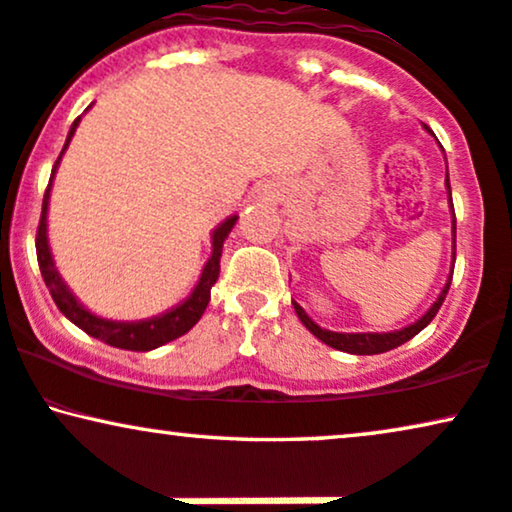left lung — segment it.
Here are the masks:
<instances>
[{"mask_svg": "<svg viewBox=\"0 0 512 512\" xmlns=\"http://www.w3.org/2000/svg\"><path fill=\"white\" fill-rule=\"evenodd\" d=\"M447 190H449V199H451L449 174H447ZM451 209H454V202H451ZM454 244H456V214H454ZM454 256H456V251H454ZM449 284H451V280L447 282V287L442 289V294L433 303V308H430L428 313L421 317V320L411 324V327H404L400 331H393V334H338V331L322 329L320 324H315L308 315H305V310L296 301H294V310H296L298 320L305 324V329H308L310 334H315L317 338H320L322 343L331 345V348L343 350V353H353V355H378V353H388V350L397 348V345L407 343L409 338H414L418 334V331L426 329L428 324L433 322V317L437 315V310L442 308L444 296H447V291H449Z\"/></svg>", "mask_w": 512, "mask_h": 512, "instance_id": "left-lung-1", "label": "left lung"}]
</instances>
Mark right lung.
Segmentation results:
<instances>
[{
	"label": "right lung",
	"mask_w": 512,
	"mask_h": 512,
	"mask_svg": "<svg viewBox=\"0 0 512 512\" xmlns=\"http://www.w3.org/2000/svg\"><path fill=\"white\" fill-rule=\"evenodd\" d=\"M79 119L82 117H77L75 122H72V129L68 134V141H65V145H63L61 155L65 152V148H68V143H70L72 134H75ZM58 162H61V157H58L56 164H53V174H56ZM53 174H51V181H53ZM51 181H49V185H46V192H44L42 216H39L35 247H37L39 270H42V277H44L46 287H49L53 303L58 305V310H61V313L68 317L72 324H77L79 329L86 331L89 336L98 338V341H105L108 345H115V348H122V350H136V353H145V350L159 348V345H164V343L174 341V338H178V336L188 334V331L199 322V317L204 315V310H207L209 298H211V287L216 284L218 270H221L223 242H225V237H228V232L232 230V225H235L237 216L225 218V221L214 230V254H211L207 265H204L197 287L192 289V294L185 298L181 305H176V308L167 310V313L150 317V320H141V322L103 320V317L89 313V310H86L84 305L70 294V289L65 287V282L61 280V275H58V270L53 268L49 240H46V209H49Z\"/></svg>",
	"instance_id": "obj_1"
}]
</instances>
